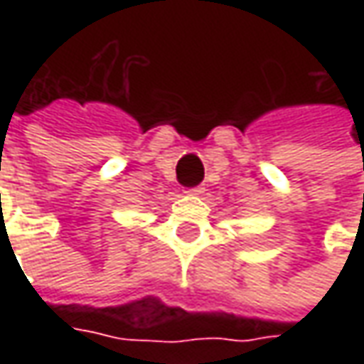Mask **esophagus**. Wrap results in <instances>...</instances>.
<instances>
[{
	"instance_id": "1",
	"label": "esophagus",
	"mask_w": 364,
	"mask_h": 364,
	"mask_svg": "<svg viewBox=\"0 0 364 364\" xmlns=\"http://www.w3.org/2000/svg\"><path fill=\"white\" fill-rule=\"evenodd\" d=\"M203 192H204L203 186H194V188L186 190V194H190V196H198V194H203Z\"/></svg>"
}]
</instances>
